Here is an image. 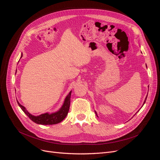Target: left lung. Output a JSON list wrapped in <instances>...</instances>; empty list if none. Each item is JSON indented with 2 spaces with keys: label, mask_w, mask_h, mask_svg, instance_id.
I'll return each instance as SVG.
<instances>
[{
  "label": "left lung",
  "mask_w": 160,
  "mask_h": 160,
  "mask_svg": "<svg viewBox=\"0 0 160 160\" xmlns=\"http://www.w3.org/2000/svg\"><path fill=\"white\" fill-rule=\"evenodd\" d=\"M147 97H148V95H147ZM146 99H147V98H146V99H145V101H144V103H143V104H144L145 103H146ZM95 113H96V115H97V116H98V115H97V113H96V112H95Z\"/></svg>",
  "instance_id": "8db88e82"
}]
</instances>
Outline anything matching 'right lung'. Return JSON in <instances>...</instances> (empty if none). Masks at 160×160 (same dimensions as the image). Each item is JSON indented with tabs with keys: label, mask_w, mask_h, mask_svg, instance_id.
Listing matches in <instances>:
<instances>
[{
	"label": "right lung",
	"mask_w": 160,
	"mask_h": 160,
	"mask_svg": "<svg viewBox=\"0 0 160 160\" xmlns=\"http://www.w3.org/2000/svg\"><path fill=\"white\" fill-rule=\"evenodd\" d=\"M22 57V55H21V57ZM71 94V91L69 93V95L67 96V98L65 99V102L63 105H62V108L59 109V111H57L56 113L51 114H49L47 113L44 114H41L38 116H34L28 113L25 109V108L19 103L18 101L17 103L19 105V107H20L21 109L24 111V113H25L33 122L41 125H54L62 122V121L66 118L67 114H68L70 107Z\"/></svg>",
	"instance_id": "obj_1"
}]
</instances>
